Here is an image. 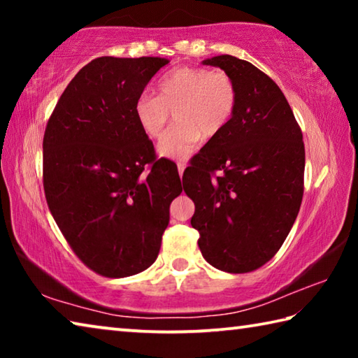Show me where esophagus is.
<instances>
[{
  "mask_svg": "<svg viewBox=\"0 0 358 358\" xmlns=\"http://www.w3.org/2000/svg\"><path fill=\"white\" fill-rule=\"evenodd\" d=\"M177 167H178V175H180V178H183V172H185V167H186V164H185V162H178Z\"/></svg>",
  "mask_w": 358,
  "mask_h": 358,
  "instance_id": "1",
  "label": "esophagus"
}]
</instances>
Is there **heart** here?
Returning a JSON list of instances; mask_svg holds the SVG:
<instances>
[{
    "label": "heart",
    "instance_id": "heart-1",
    "mask_svg": "<svg viewBox=\"0 0 358 358\" xmlns=\"http://www.w3.org/2000/svg\"><path fill=\"white\" fill-rule=\"evenodd\" d=\"M157 94L143 93L134 112L143 134L159 138L175 117L173 128L159 143L161 156L181 161L189 157L205 138L220 136L237 108L238 93L226 72L205 68H177L159 78Z\"/></svg>",
    "mask_w": 358,
    "mask_h": 358
}]
</instances>
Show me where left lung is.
<instances>
[{
  "label": "left lung",
  "instance_id": "left-lung-1",
  "mask_svg": "<svg viewBox=\"0 0 358 358\" xmlns=\"http://www.w3.org/2000/svg\"><path fill=\"white\" fill-rule=\"evenodd\" d=\"M203 64L232 78L238 101L227 128L183 173L185 192L196 205L191 226L208 264L250 273L280 251L299 215L305 143L286 96L268 76L232 55Z\"/></svg>",
  "mask_w": 358,
  "mask_h": 358
}]
</instances>
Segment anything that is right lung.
I'll list each match as a JSON object with an SVG mask.
<instances>
[{
	"label": "right lung",
	"mask_w": 358,
	"mask_h": 358,
	"mask_svg": "<svg viewBox=\"0 0 358 358\" xmlns=\"http://www.w3.org/2000/svg\"><path fill=\"white\" fill-rule=\"evenodd\" d=\"M166 58L101 57L77 72L47 121V205L71 250L94 273L124 278L159 254L177 166L157 159L137 123L138 96Z\"/></svg>",
	"instance_id": "1"
}]
</instances>
